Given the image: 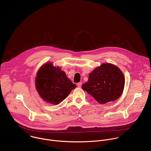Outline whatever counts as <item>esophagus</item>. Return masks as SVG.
Returning <instances> with one entry per match:
<instances>
[{
    "label": "esophagus",
    "instance_id": "1",
    "mask_svg": "<svg viewBox=\"0 0 151 151\" xmlns=\"http://www.w3.org/2000/svg\"><path fill=\"white\" fill-rule=\"evenodd\" d=\"M77 86L78 87H81V85H82V83L81 82H79V83H77Z\"/></svg>",
    "mask_w": 151,
    "mask_h": 151
}]
</instances>
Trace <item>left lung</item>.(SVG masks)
Returning <instances> with one entry per match:
<instances>
[{
	"label": "left lung",
	"instance_id": "obj_1",
	"mask_svg": "<svg viewBox=\"0 0 151 151\" xmlns=\"http://www.w3.org/2000/svg\"><path fill=\"white\" fill-rule=\"evenodd\" d=\"M124 84L125 78L122 71L115 65L106 63L90 73L88 81L81 87L99 104H104L121 96Z\"/></svg>",
	"mask_w": 151,
	"mask_h": 151
}]
</instances>
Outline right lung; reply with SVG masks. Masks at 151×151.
I'll use <instances>...</instances> for the list:
<instances>
[{
	"instance_id": "add662e5",
	"label": "right lung",
	"mask_w": 151,
	"mask_h": 151,
	"mask_svg": "<svg viewBox=\"0 0 151 151\" xmlns=\"http://www.w3.org/2000/svg\"><path fill=\"white\" fill-rule=\"evenodd\" d=\"M76 87V85L67 77L64 71L51 63L44 64L37 73V91L40 97L49 104H60Z\"/></svg>"
}]
</instances>
